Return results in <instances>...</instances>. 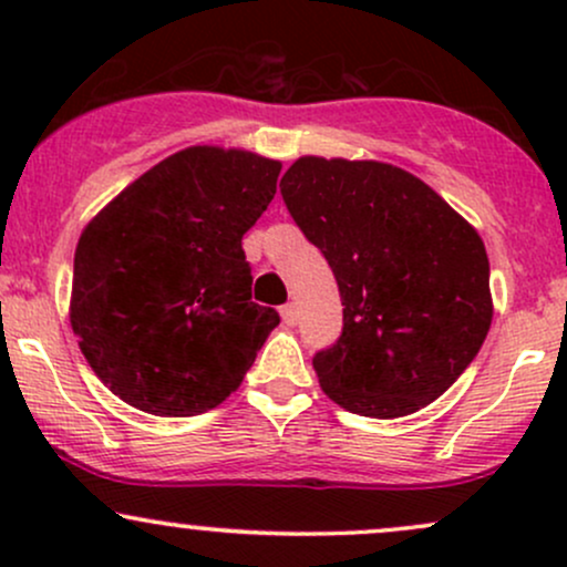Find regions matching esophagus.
<instances>
[{"mask_svg":"<svg viewBox=\"0 0 567 567\" xmlns=\"http://www.w3.org/2000/svg\"><path fill=\"white\" fill-rule=\"evenodd\" d=\"M279 315H282L285 324H296L298 322V306L296 303H285L282 309H279Z\"/></svg>","mask_w":567,"mask_h":567,"instance_id":"esophagus-1","label":"esophagus"}]
</instances>
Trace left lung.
Segmentation results:
<instances>
[{
    "label": "left lung",
    "mask_w": 567,
    "mask_h": 567,
    "mask_svg": "<svg viewBox=\"0 0 567 567\" xmlns=\"http://www.w3.org/2000/svg\"><path fill=\"white\" fill-rule=\"evenodd\" d=\"M279 192L341 292L343 333L311 360L322 392L370 419L447 392L493 320L477 229L413 173L375 159L301 157Z\"/></svg>",
    "instance_id": "obj_1"
}]
</instances>
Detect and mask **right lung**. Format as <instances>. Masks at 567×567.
<instances>
[{"label": "right lung", "instance_id": "1", "mask_svg": "<svg viewBox=\"0 0 567 567\" xmlns=\"http://www.w3.org/2000/svg\"><path fill=\"white\" fill-rule=\"evenodd\" d=\"M282 162L188 146L135 178L84 226L69 320L95 375L127 405L184 419L237 392L279 324L250 301L243 237Z\"/></svg>", "mask_w": 567, "mask_h": 567}]
</instances>
